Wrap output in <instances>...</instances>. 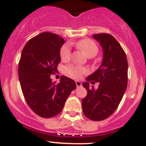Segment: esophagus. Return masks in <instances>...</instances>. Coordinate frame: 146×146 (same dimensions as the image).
Masks as SVG:
<instances>
[{"label":"esophagus","mask_w":146,"mask_h":146,"mask_svg":"<svg viewBox=\"0 0 146 146\" xmlns=\"http://www.w3.org/2000/svg\"><path fill=\"white\" fill-rule=\"evenodd\" d=\"M76 85H77V87L78 88V87H81L82 86V83H81V82H80V81H76Z\"/></svg>","instance_id":"obj_1"}]
</instances>
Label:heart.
Returning <instances> with one entry per match:
<instances>
[{"instance_id":"b5f03b06","label":"heart","mask_w":146,"mask_h":146,"mask_svg":"<svg viewBox=\"0 0 146 146\" xmlns=\"http://www.w3.org/2000/svg\"><path fill=\"white\" fill-rule=\"evenodd\" d=\"M78 48H80L84 53L89 57H93L96 56L98 52V48L93 40L90 39H83L80 40L77 43ZM72 55V47L69 43H66L62 45L60 50V56L64 61L69 60ZM65 72L68 75L73 78L78 79L83 74L89 72L88 68L85 66H78L74 65H69L65 68Z\"/></svg>"}]
</instances>
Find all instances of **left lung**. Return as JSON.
<instances>
[{
  "instance_id": "obj_1",
  "label": "left lung",
  "mask_w": 146,
  "mask_h": 146,
  "mask_svg": "<svg viewBox=\"0 0 146 146\" xmlns=\"http://www.w3.org/2000/svg\"><path fill=\"white\" fill-rule=\"evenodd\" d=\"M93 37L102 46L104 58L101 66L82 83L88 94L82 106L87 118L102 121L116 111L122 99L127 86L128 63L125 52L111 35L95 34ZM89 82H99L98 89L90 87Z\"/></svg>"
}]
</instances>
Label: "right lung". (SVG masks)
<instances>
[{
  "instance_id": "add662e5",
  "label": "right lung",
  "mask_w": 146,
  "mask_h": 146,
  "mask_svg": "<svg viewBox=\"0 0 146 146\" xmlns=\"http://www.w3.org/2000/svg\"><path fill=\"white\" fill-rule=\"evenodd\" d=\"M64 42L58 35L40 33L29 40L21 52L18 69L21 90L30 109L42 118L58 115L77 88L66 76H61L58 84L50 79L61 61L60 48Z\"/></svg>"
}]
</instances>
